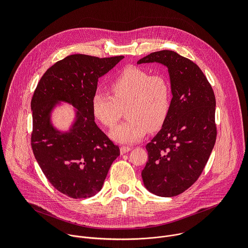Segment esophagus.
Wrapping results in <instances>:
<instances>
[{
	"instance_id": "34e87169",
	"label": "esophagus",
	"mask_w": 248,
	"mask_h": 248,
	"mask_svg": "<svg viewBox=\"0 0 248 248\" xmlns=\"http://www.w3.org/2000/svg\"><path fill=\"white\" fill-rule=\"evenodd\" d=\"M131 150V147H128V146H122L121 147V154H124V153H127Z\"/></svg>"
}]
</instances>
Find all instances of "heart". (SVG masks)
<instances>
[{"instance_id":"1","label":"heart","mask_w":248,"mask_h":248,"mask_svg":"<svg viewBox=\"0 0 248 248\" xmlns=\"http://www.w3.org/2000/svg\"><path fill=\"white\" fill-rule=\"evenodd\" d=\"M109 94L95 92L92 112L105 126L113 127L126 109V122L110 131V137L121 144H132L142 139L147 130L159 129L170 107V88L164 75H150L137 66H127L111 82Z\"/></svg>"}]
</instances>
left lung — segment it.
<instances>
[{
  "mask_svg": "<svg viewBox=\"0 0 248 248\" xmlns=\"http://www.w3.org/2000/svg\"><path fill=\"white\" fill-rule=\"evenodd\" d=\"M149 62L168 68L172 98L161 130L146 145L148 161L141 176L151 193L171 197L197 181L214 148L216 99L202 70L190 60L164 50L137 64Z\"/></svg>",
  "mask_w": 248,
  "mask_h": 248,
  "instance_id": "8db88e82",
  "label": "left lung"
}]
</instances>
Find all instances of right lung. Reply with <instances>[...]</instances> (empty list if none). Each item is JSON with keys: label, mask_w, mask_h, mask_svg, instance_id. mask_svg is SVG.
Masks as SVG:
<instances>
[{"label": "right lung", "mask_w": 248, "mask_h": 248, "mask_svg": "<svg viewBox=\"0 0 248 248\" xmlns=\"http://www.w3.org/2000/svg\"><path fill=\"white\" fill-rule=\"evenodd\" d=\"M124 58L67 56L47 69L34 91L31 145L35 159L51 185L72 198L98 193L120 155L119 146L96 124L91 100L98 78ZM62 103L74 108V120L65 130L52 123V114Z\"/></svg>", "instance_id": "obj_1"}]
</instances>
